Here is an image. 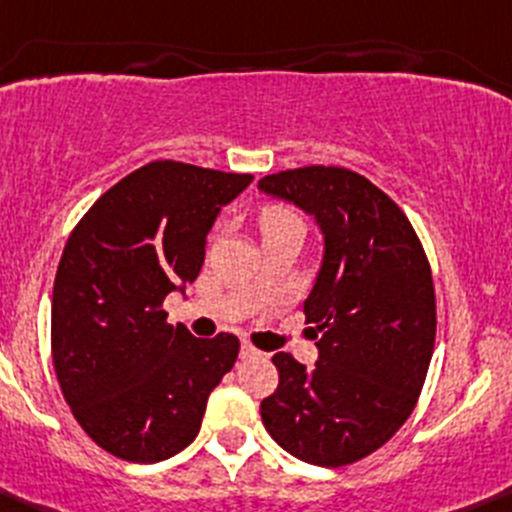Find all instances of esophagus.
<instances>
[{
    "label": "esophagus",
    "instance_id": "esophagus-1",
    "mask_svg": "<svg viewBox=\"0 0 512 512\" xmlns=\"http://www.w3.org/2000/svg\"><path fill=\"white\" fill-rule=\"evenodd\" d=\"M258 350L251 342H241V357H256Z\"/></svg>",
    "mask_w": 512,
    "mask_h": 512
}]
</instances>
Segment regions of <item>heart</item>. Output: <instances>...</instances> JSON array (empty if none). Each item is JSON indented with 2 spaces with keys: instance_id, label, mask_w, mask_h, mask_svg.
<instances>
[{
  "instance_id": "heart-1",
  "label": "heart",
  "mask_w": 512,
  "mask_h": 512,
  "mask_svg": "<svg viewBox=\"0 0 512 512\" xmlns=\"http://www.w3.org/2000/svg\"><path fill=\"white\" fill-rule=\"evenodd\" d=\"M291 226H300V219L295 217L291 209L266 207L261 212V231H263V234H273V231L291 229Z\"/></svg>"
}]
</instances>
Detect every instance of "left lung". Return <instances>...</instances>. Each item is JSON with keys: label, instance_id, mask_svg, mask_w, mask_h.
<instances>
[{"label": "left lung", "instance_id": "1", "mask_svg": "<svg viewBox=\"0 0 512 512\" xmlns=\"http://www.w3.org/2000/svg\"><path fill=\"white\" fill-rule=\"evenodd\" d=\"M258 189L318 221L323 263L303 303L318 342L305 370L276 352L278 387L261 419L305 463L347 466L387 444L414 412L436 337V295L424 246L402 209L367 177L310 165Z\"/></svg>", "mask_w": 512, "mask_h": 512}]
</instances>
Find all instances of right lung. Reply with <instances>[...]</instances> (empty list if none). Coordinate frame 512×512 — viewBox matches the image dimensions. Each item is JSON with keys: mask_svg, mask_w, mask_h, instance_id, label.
Here are the masks:
<instances>
[{"mask_svg": "<svg viewBox=\"0 0 512 512\" xmlns=\"http://www.w3.org/2000/svg\"><path fill=\"white\" fill-rule=\"evenodd\" d=\"M254 175L157 160L130 172L66 241L51 300V355L63 399L108 453L157 463L199 434L239 337L167 323L162 303L199 276L221 207Z\"/></svg>", "mask_w": 512, "mask_h": 512, "instance_id": "1", "label": "right lung"}]
</instances>
